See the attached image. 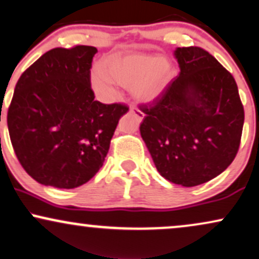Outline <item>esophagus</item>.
Listing matches in <instances>:
<instances>
[{"mask_svg": "<svg viewBox=\"0 0 259 259\" xmlns=\"http://www.w3.org/2000/svg\"><path fill=\"white\" fill-rule=\"evenodd\" d=\"M130 113L135 114V116L137 117V119H139L140 122H141V120L143 119V117H145V113H143V112H141L140 110L135 109V107H130Z\"/></svg>", "mask_w": 259, "mask_h": 259, "instance_id": "obj_1", "label": "esophagus"}]
</instances>
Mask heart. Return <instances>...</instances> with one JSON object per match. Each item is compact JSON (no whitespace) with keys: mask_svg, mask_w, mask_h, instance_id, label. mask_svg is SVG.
<instances>
[{"mask_svg":"<svg viewBox=\"0 0 259 259\" xmlns=\"http://www.w3.org/2000/svg\"><path fill=\"white\" fill-rule=\"evenodd\" d=\"M99 74L92 77V87L103 97H112L113 84L132 87L133 96L148 103L161 93L171 77V64L163 57L145 54H117L99 64Z\"/></svg>","mask_w":259,"mask_h":259,"instance_id":"b5f03b06","label":"heart"}]
</instances>
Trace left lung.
Wrapping results in <instances>:
<instances>
[{
	"label": "left lung",
	"mask_w": 259,
	"mask_h": 259,
	"mask_svg": "<svg viewBox=\"0 0 259 259\" xmlns=\"http://www.w3.org/2000/svg\"><path fill=\"white\" fill-rule=\"evenodd\" d=\"M181 73L152 103L140 133L158 172L168 182L196 186L233 161L240 146L244 107L234 77L198 47L177 48Z\"/></svg>",
	"instance_id": "obj_1"
}]
</instances>
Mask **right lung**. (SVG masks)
I'll return each mask as SVG.
<instances>
[{
    "label": "right lung",
    "mask_w": 259,
    "mask_h": 259,
    "mask_svg": "<svg viewBox=\"0 0 259 259\" xmlns=\"http://www.w3.org/2000/svg\"><path fill=\"white\" fill-rule=\"evenodd\" d=\"M97 49L45 52L19 78L7 114L13 148L34 181L74 189L103 166L124 104L94 100L91 68Z\"/></svg>",
    "instance_id": "right-lung-1"
}]
</instances>
